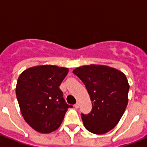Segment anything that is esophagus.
Listing matches in <instances>:
<instances>
[{"label": "esophagus", "instance_id": "esophagus-1", "mask_svg": "<svg viewBox=\"0 0 147 147\" xmlns=\"http://www.w3.org/2000/svg\"><path fill=\"white\" fill-rule=\"evenodd\" d=\"M74 107H75V108H79V107H80V104H79V102H76V104H75L74 105Z\"/></svg>", "mask_w": 147, "mask_h": 147}]
</instances>
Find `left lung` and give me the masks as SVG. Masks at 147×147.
I'll return each instance as SVG.
<instances>
[{"instance_id": "1", "label": "left lung", "mask_w": 147, "mask_h": 147, "mask_svg": "<svg viewBox=\"0 0 147 147\" xmlns=\"http://www.w3.org/2000/svg\"><path fill=\"white\" fill-rule=\"evenodd\" d=\"M73 73L85 85L92 102V110L81 113L85 127L94 134H105L116 126L128 103L129 85L125 75L117 69L90 65Z\"/></svg>"}]
</instances>
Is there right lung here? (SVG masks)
<instances>
[{"label":"right lung","mask_w":147,"mask_h":147,"mask_svg":"<svg viewBox=\"0 0 147 147\" xmlns=\"http://www.w3.org/2000/svg\"><path fill=\"white\" fill-rule=\"evenodd\" d=\"M67 73L66 67L45 65L30 67L18 78L16 96L22 115L37 132L57 129L67 109L73 107L66 103L59 88Z\"/></svg>","instance_id":"add662e5"}]
</instances>
